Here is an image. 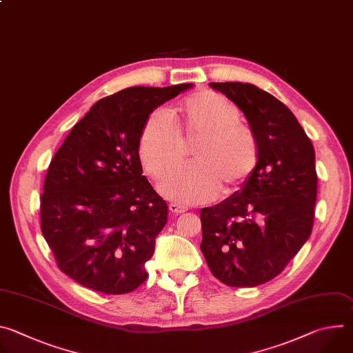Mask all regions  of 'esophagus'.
Wrapping results in <instances>:
<instances>
[{"label": "esophagus", "instance_id": "34e87169", "mask_svg": "<svg viewBox=\"0 0 353 353\" xmlns=\"http://www.w3.org/2000/svg\"><path fill=\"white\" fill-rule=\"evenodd\" d=\"M169 210H170V212H173V214H183V212L187 211L185 207H183V205H180V204H174V203L169 204Z\"/></svg>", "mask_w": 353, "mask_h": 353}]
</instances>
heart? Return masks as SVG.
<instances>
[{"instance_id":"heart-1","label":"heart","mask_w":353,"mask_h":353,"mask_svg":"<svg viewBox=\"0 0 353 353\" xmlns=\"http://www.w3.org/2000/svg\"><path fill=\"white\" fill-rule=\"evenodd\" d=\"M180 138L192 146L195 165L170 173L159 188L179 203H203L222 188L230 192L253 173L259 159L256 135L241 124V113L228 97L199 90L185 97L172 112ZM172 116L166 110L150 113L142 127L138 152L145 170L162 177L180 166L183 146Z\"/></svg>"}]
</instances>
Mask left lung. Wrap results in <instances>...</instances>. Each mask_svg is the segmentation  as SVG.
Segmentation results:
<instances>
[{
	"label": "left lung",
	"instance_id": "left-lung-1",
	"mask_svg": "<svg viewBox=\"0 0 353 353\" xmlns=\"http://www.w3.org/2000/svg\"><path fill=\"white\" fill-rule=\"evenodd\" d=\"M210 86L243 112L259 159L239 191L201 210V251L221 282L253 288L279 275L312 234L316 154L294 114L271 93L241 82Z\"/></svg>",
	"mask_w": 353,
	"mask_h": 353
}]
</instances>
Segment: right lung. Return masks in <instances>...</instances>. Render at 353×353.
Here are the masks:
<instances>
[{
    "instance_id": "obj_1",
    "label": "right lung",
    "mask_w": 353,
    "mask_h": 353,
    "mask_svg": "<svg viewBox=\"0 0 353 353\" xmlns=\"http://www.w3.org/2000/svg\"><path fill=\"white\" fill-rule=\"evenodd\" d=\"M194 83L132 86L100 99L48 166L41 233L59 268L106 294L145 282L168 204L142 176L138 142L148 116Z\"/></svg>"
}]
</instances>
